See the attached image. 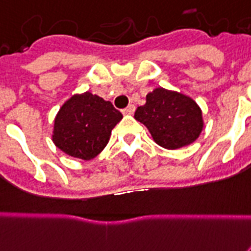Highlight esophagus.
<instances>
[{"label":"esophagus","mask_w":251,"mask_h":251,"mask_svg":"<svg viewBox=\"0 0 251 251\" xmlns=\"http://www.w3.org/2000/svg\"><path fill=\"white\" fill-rule=\"evenodd\" d=\"M122 112H123L124 115H132V114L135 112V106H133V104H129V106L124 108Z\"/></svg>","instance_id":"esophagus-1"}]
</instances>
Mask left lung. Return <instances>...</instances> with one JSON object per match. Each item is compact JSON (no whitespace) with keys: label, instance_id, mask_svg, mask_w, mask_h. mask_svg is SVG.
Wrapping results in <instances>:
<instances>
[{"label":"left lung","instance_id":"obj_1","mask_svg":"<svg viewBox=\"0 0 251 251\" xmlns=\"http://www.w3.org/2000/svg\"><path fill=\"white\" fill-rule=\"evenodd\" d=\"M135 119L148 128L154 143L170 151L196 141L204 127L201 108L191 97L164 87L148 93Z\"/></svg>","mask_w":251,"mask_h":251}]
</instances>
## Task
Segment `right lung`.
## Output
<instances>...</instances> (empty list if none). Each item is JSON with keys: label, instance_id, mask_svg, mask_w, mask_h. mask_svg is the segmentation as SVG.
<instances>
[{"label": "right lung", "instance_id": "1", "mask_svg": "<svg viewBox=\"0 0 251 251\" xmlns=\"http://www.w3.org/2000/svg\"><path fill=\"white\" fill-rule=\"evenodd\" d=\"M123 119L111 102L85 91L73 94L56 114L52 141L68 156L90 161L103 151Z\"/></svg>", "mask_w": 251, "mask_h": 251}]
</instances>
